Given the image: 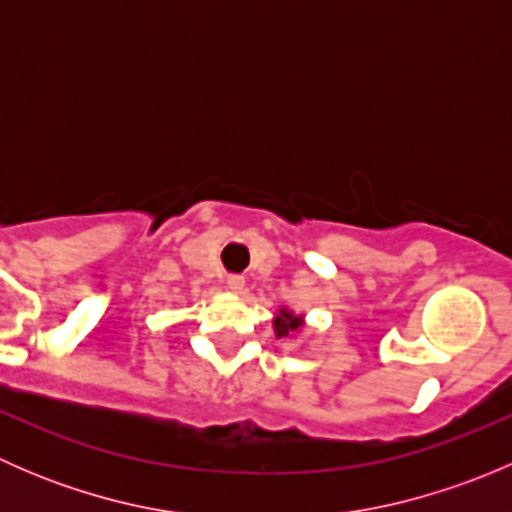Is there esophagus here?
I'll return each mask as SVG.
<instances>
[{"label":"esophagus","instance_id":"esophagus-1","mask_svg":"<svg viewBox=\"0 0 512 512\" xmlns=\"http://www.w3.org/2000/svg\"><path fill=\"white\" fill-rule=\"evenodd\" d=\"M225 282L232 292H242V289H245V277L242 275H227Z\"/></svg>","mask_w":512,"mask_h":512}]
</instances>
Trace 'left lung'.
Segmentation results:
<instances>
[{"instance_id":"obj_1","label":"left lung","mask_w":512,"mask_h":512,"mask_svg":"<svg viewBox=\"0 0 512 512\" xmlns=\"http://www.w3.org/2000/svg\"><path fill=\"white\" fill-rule=\"evenodd\" d=\"M304 327V319L299 314L289 312V309H280L275 317V334L277 337H292L299 329Z\"/></svg>"}]
</instances>
